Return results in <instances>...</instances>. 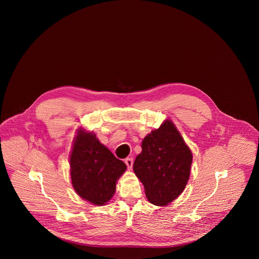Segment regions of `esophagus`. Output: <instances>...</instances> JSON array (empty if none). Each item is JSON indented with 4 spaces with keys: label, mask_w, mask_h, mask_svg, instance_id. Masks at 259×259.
<instances>
[{
    "label": "esophagus",
    "mask_w": 259,
    "mask_h": 259,
    "mask_svg": "<svg viewBox=\"0 0 259 259\" xmlns=\"http://www.w3.org/2000/svg\"><path fill=\"white\" fill-rule=\"evenodd\" d=\"M133 158H127V159H125V164L127 165V167L129 168V169H131L132 168V166H133Z\"/></svg>",
    "instance_id": "34e87169"
}]
</instances>
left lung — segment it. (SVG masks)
Here are the masks:
<instances>
[{"label":"left lung","instance_id":"left-lung-1","mask_svg":"<svg viewBox=\"0 0 259 259\" xmlns=\"http://www.w3.org/2000/svg\"><path fill=\"white\" fill-rule=\"evenodd\" d=\"M133 170L145 196L156 206H167L186 189L193 154L174 123L167 119L147 134L141 143Z\"/></svg>","mask_w":259,"mask_h":259}]
</instances>
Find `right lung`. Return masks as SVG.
<instances>
[{
	"mask_svg": "<svg viewBox=\"0 0 259 259\" xmlns=\"http://www.w3.org/2000/svg\"><path fill=\"white\" fill-rule=\"evenodd\" d=\"M70 179L73 190L84 200L105 205L116 193L118 179L127 169L103 145L92 131L77 129L69 155Z\"/></svg>",
	"mask_w": 259,
	"mask_h": 259,
	"instance_id": "obj_1",
	"label": "right lung"
}]
</instances>
